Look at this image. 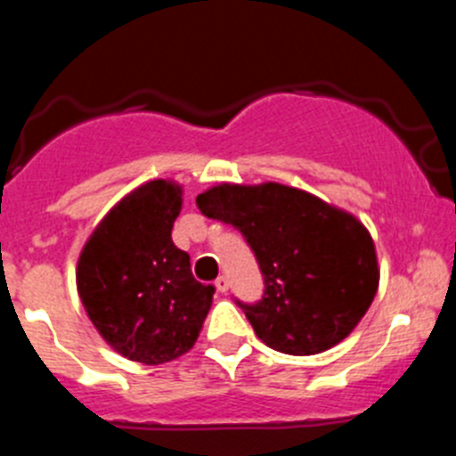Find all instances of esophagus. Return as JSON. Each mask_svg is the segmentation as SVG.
<instances>
[{
  "label": "esophagus",
  "instance_id": "esophagus-1",
  "mask_svg": "<svg viewBox=\"0 0 456 456\" xmlns=\"http://www.w3.org/2000/svg\"><path fill=\"white\" fill-rule=\"evenodd\" d=\"M215 288H216V292H221V294L228 292V278H225V276L216 278V281H215Z\"/></svg>",
  "mask_w": 456,
  "mask_h": 456
}]
</instances>
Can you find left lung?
Masks as SVG:
<instances>
[{"instance_id":"obj_1","label":"left lung","mask_w":456,"mask_h":456,"mask_svg":"<svg viewBox=\"0 0 456 456\" xmlns=\"http://www.w3.org/2000/svg\"><path fill=\"white\" fill-rule=\"evenodd\" d=\"M196 205L235 225L256 253L265 297L241 308L267 347L313 356L363 320L379 289V260L372 235L352 212L281 183H219Z\"/></svg>"}]
</instances>
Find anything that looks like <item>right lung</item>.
<instances>
[{"label": "right lung", "mask_w": 456, "mask_h": 456, "mask_svg": "<svg viewBox=\"0 0 456 456\" xmlns=\"http://www.w3.org/2000/svg\"><path fill=\"white\" fill-rule=\"evenodd\" d=\"M183 184H139L93 228L77 260V294L109 347L143 365H162L196 345L212 285L191 276L189 253L171 240Z\"/></svg>", "instance_id": "1"}]
</instances>
